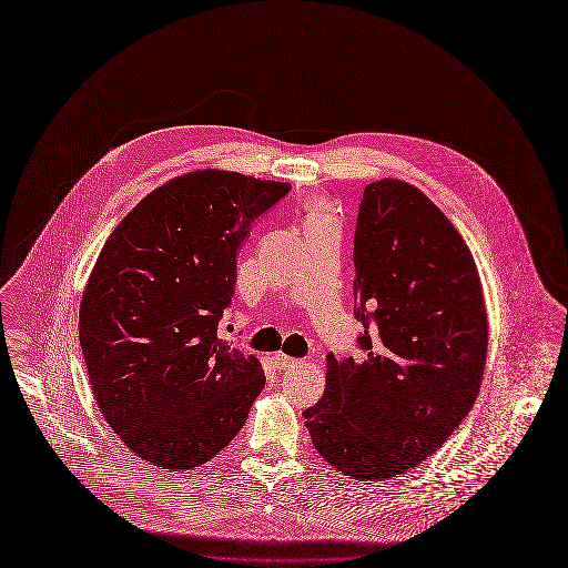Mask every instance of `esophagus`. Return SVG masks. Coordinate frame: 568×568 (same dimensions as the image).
Segmentation results:
<instances>
[{"label": "esophagus", "mask_w": 568, "mask_h": 568, "mask_svg": "<svg viewBox=\"0 0 568 568\" xmlns=\"http://www.w3.org/2000/svg\"><path fill=\"white\" fill-rule=\"evenodd\" d=\"M273 362H275V366H277L280 371H288V368H295V366H300V364H302L300 359L286 357L284 353H275V355H273Z\"/></svg>", "instance_id": "34e87169"}]
</instances>
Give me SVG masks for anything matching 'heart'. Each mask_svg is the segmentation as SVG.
Masks as SVG:
<instances>
[{
	"label": "heart",
	"instance_id": "heart-1",
	"mask_svg": "<svg viewBox=\"0 0 568 568\" xmlns=\"http://www.w3.org/2000/svg\"><path fill=\"white\" fill-rule=\"evenodd\" d=\"M322 217H326V213L322 211L320 204H313V206H311V213H308V222H311V220H322Z\"/></svg>",
	"mask_w": 568,
	"mask_h": 568
}]
</instances>
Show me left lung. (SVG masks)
<instances>
[{"mask_svg": "<svg viewBox=\"0 0 568 568\" xmlns=\"http://www.w3.org/2000/svg\"><path fill=\"white\" fill-rule=\"evenodd\" d=\"M353 262V313L366 355L326 357V390L304 419L333 468L373 481L422 464L468 415L488 320L466 242L402 180L364 189Z\"/></svg>", "mask_w": 568, "mask_h": 568, "instance_id": "left-lung-1", "label": "left lung"}]
</instances>
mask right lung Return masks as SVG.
Masks as SVG:
<instances>
[{"label": "right lung", "mask_w": 568, "mask_h": 568, "mask_svg": "<svg viewBox=\"0 0 568 568\" xmlns=\"http://www.w3.org/2000/svg\"><path fill=\"white\" fill-rule=\"evenodd\" d=\"M291 184L195 171L146 195L106 240L80 344L111 428L142 459L189 470L240 433L264 371L217 333L237 251Z\"/></svg>", "instance_id": "1"}]
</instances>
